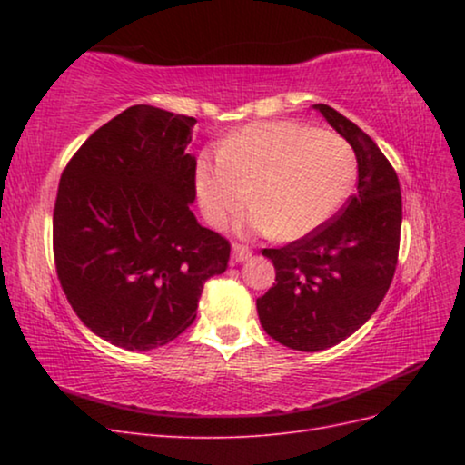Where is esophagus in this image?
I'll use <instances>...</instances> for the list:
<instances>
[{"mask_svg": "<svg viewBox=\"0 0 465 465\" xmlns=\"http://www.w3.org/2000/svg\"><path fill=\"white\" fill-rule=\"evenodd\" d=\"M250 256H252V250L246 244H238V242L232 244V260L234 262H244Z\"/></svg>", "mask_w": 465, "mask_h": 465, "instance_id": "obj_1", "label": "esophagus"}]
</instances>
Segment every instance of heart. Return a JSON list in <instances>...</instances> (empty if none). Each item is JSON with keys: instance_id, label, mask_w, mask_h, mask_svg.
I'll return each mask as SVG.
<instances>
[{"instance_id": "1", "label": "heart", "mask_w": 465, "mask_h": 465, "mask_svg": "<svg viewBox=\"0 0 465 465\" xmlns=\"http://www.w3.org/2000/svg\"><path fill=\"white\" fill-rule=\"evenodd\" d=\"M355 173V153L343 137L292 122H260L231 135L219 153L202 154L195 190L213 224L250 200L256 205L252 229L292 241L340 209Z\"/></svg>"}]
</instances>
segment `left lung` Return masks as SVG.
Masks as SVG:
<instances>
[{
    "label": "left lung",
    "instance_id": "obj_1",
    "mask_svg": "<svg viewBox=\"0 0 465 465\" xmlns=\"http://www.w3.org/2000/svg\"><path fill=\"white\" fill-rule=\"evenodd\" d=\"M353 147L359 182L340 213L283 248H263L273 287L256 301L265 333L294 351L341 343L382 302L396 273L400 180L372 139L328 104H314Z\"/></svg>",
    "mask_w": 465,
    "mask_h": 465
}]
</instances>
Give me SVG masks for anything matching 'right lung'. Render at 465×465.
Returning a JSON list of instances; mask_svg holds the SVG:
<instances>
[{
    "instance_id": "obj_1",
    "label": "right lung",
    "mask_w": 465,
    "mask_h": 465,
    "mask_svg": "<svg viewBox=\"0 0 465 465\" xmlns=\"http://www.w3.org/2000/svg\"><path fill=\"white\" fill-rule=\"evenodd\" d=\"M192 116L137 104L101 125L60 178L54 263L79 320L112 345L149 351L188 330L231 242L195 221Z\"/></svg>"
}]
</instances>
